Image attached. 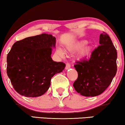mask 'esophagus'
<instances>
[{
  "label": "esophagus",
  "instance_id": "obj_1",
  "mask_svg": "<svg viewBox=\"0 0 125 125\" xmlns=\"http://www.w3.org/2000/svg\"><path fill=\"white\" fill-rule=\"evenodd\" d=\"M70 67H71V65H70V63H67L66 66V70H68Z\"/></svg>",
  "mask_w": 125,
  "mask_h": 125
}]
</instances>
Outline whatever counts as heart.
<instances>
[{"label":"heart","instance_id":"obj_1","mask_svg":"<svg viewBox=\"0 0 125 125\" xmlns=\"http://www.w3.org/2000/svg\"><path fill=\"white\" fill-rule=\"evenodd\" d=\"M88 43V41L86 40H81L78 41L77 42L73 44V46L70 48V50L73 52H76L79 51V57L81 59L85 58L90 54L91 51H92V46L89 45H86ZM58 53L61 55L63 56L64 55L63 51L61 49H59L58 51Z\"/></svg>","mask_w":125,"mask_h":125}]
</instances>
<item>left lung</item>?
Here are the masks:
<instances>
[{
    "label": "left lung",
    "instance_id": "obj_1",
    "mask_svg": "<svg viewBox=\"0 0 125 125\" xmlns=\"http://www.w3.org/2000/svg\"><path fill=\"white\" fill-rule=\"evenodd\" d=\"M99 43L89 59L78 61L74 65L78 77L73 86L77 92L86 97L104 92L117 73V52L108 34H100Z\"/></svg>",
    "mask_w": 125,
    "mask_h": 125
}]
</instances>
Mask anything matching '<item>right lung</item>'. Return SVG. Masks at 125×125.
<instances>
[{"label": "right lung", "instance_id": "add662e5", "mask_svg": "<svg viewBox=\"0 0 125 125\" xmlns=\"http://www.w3.org/2000/svg\"><path fill=\"white\" fill-rule=\"evenodd\" d=\"M56 38L43 34L18 41L7 57V73L15 90L28 97L41 96L48 90L51 79L64 70L63 62L51 58Z\"/></svg>", "mask_w": 125, "mask_h": 125}]
</instances>
